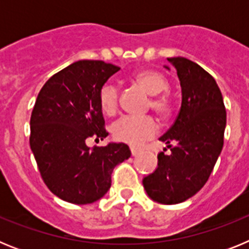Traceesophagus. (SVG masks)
<instances>
[{"label":"esophagus","mask_w":249,"mask_h":249,"mask_svg":"<svg viewBox=\"0 0 249 249\" xmlns=\"http://www.w3.org/2000/svg\"><path fill=\"white\" fill-rule=\"evenodd\" d=\"M131 155H132V157H136V156L140 155V151L136 148H133V147H131Z\"/></svg>","instance_id":"1"}]
</instances>
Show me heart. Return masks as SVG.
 I'll list each match as a JSON object with an SVG mask.
<instances>
[{"mask_svg":"<svg viewBox=\"0 0 249 249\" xmlns=\"http://www.w3.org/2000/svg\"><path fill=\"white\" fill-rule=\"evenodd\" d=\"M133 81L147 93L152 94L148 108H152L160 118H168L172 114L173 101L168 94H160L169 87L168 80L162 73L153 70H141L133 74ZM98 105L107 116H113L120 105V91L112 81L103 83L98 91ZM112 136L118 142L132 147H141L158 132V123L152 116H123L112 124Z\"/></svg>","mask_w":249,"mask_h":249,"instance_id":"heart-1","label":"heart"}]
</instances>
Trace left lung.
Here are the masks:
<instances>
[{
	"instance_id": "1",
	"label": "left lung",
	"mask_w": 249,
	"mask_h": 249,
	"mask_svg": "<svg viewBox=\"0 0 249 249\" xmlns=\"http://www.w3.org/2000/svg\"><path fill=\"white\" fill-rule=\"evenodd\" d=\"M167 61L181 81L182 105L172 127L160 138L171 152L158 155L157 169L143 178V186L153 201L176 204L208 181L223 147L226 108L218 85L201 66L184 57Z\"/></svg>"
}]
</instances>
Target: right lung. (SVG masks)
<instances>
[{"mask_svg": "<svg viewBox=\"0 0 249 249\" xmlns=\"http://www.w3.org/2000/svg\"><path fill=\"white\" fill-rule=\"evenodd\" d=\"M118 70L103 61H77L51 77L37 96L30 146L43 182L63 201L87 204L102 198L114 167L131 157L124 143L86 144L108 136L98 91Z\"/></svg>", "mask_w": 249, "mask_h": 249, "instance_id": "1", "label": "right lung"}]
</instances>
